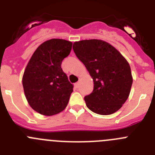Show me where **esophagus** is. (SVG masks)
<instances>
[{"label": "esophagus", "instance_id": "34e87169", "mask_svg": "<svg viewBox=\"0 0 155 155\" xmlns=\"http://www.w3.org/2000/svg\"><path fill=\"white\" fill-rule=\"evenodd\" d=\"M74 86H75V87H77V88H78V87H79V82H77V83H75Z\"/></svg>", "mask_w": 155, "mask_h": 155}]
</instances>
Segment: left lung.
<instances>
[{
	"label": "left lung",
	"mask_w": 155,
	"mask_h": 155,
	"mask_svg": "<svg viewBox=\"0 0 155 155\" xmlns=\"http://www.w3.org/2000/svg\"><path fill=\"white\" fill-rule=\"evenodd\" d=\"M77 57L94 81V89L84 97L87 107L99 115H111L123 106L133 84L130 64L109 42L86 39L74 42Z\"/></svg>",
	"instance_id": "1"
}]
</instances>
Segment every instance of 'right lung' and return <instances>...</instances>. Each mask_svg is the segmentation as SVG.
<instances>
[{
	"instance_id": "obj_1",
	"label": "right lung",
	"mask_w": 155,
	"mask_h": 155,
	"mask_svg": "<svg viewBox=\"0 0 155 155\" xmlns=\"http://www.w3.org/2000/svg\"><path fill=\"white\" fill-rule=\"evenodd\" d=\"M72 42L52 39L38 46L22 77L25 98L32 109L44 116L58 114L68 105L73 84L61 68Z\"/></svg>"
}]
</instances>
